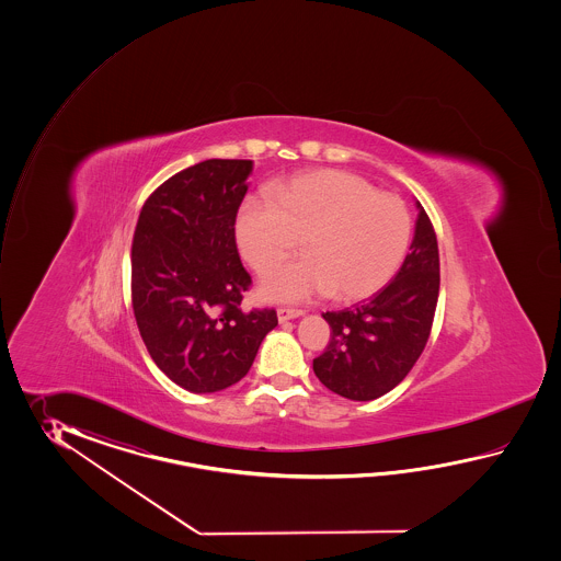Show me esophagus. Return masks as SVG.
<instances>
[{"mask_svg":"<svg viewBox=\"0 0 561 561\" xmlns=\"http://www.w3.org/2000/svg\"><path fill=\"white\" fill-rule=\"evenodd\" d=\"M276 314H278V321L285 322L290 321V319H298V317H302V310L280 307V309L276 310Z\"/></svg>","mask_w":561,"mask_h":561,"instance_id":"obj_1","label":"esophagus"}]
</instances>
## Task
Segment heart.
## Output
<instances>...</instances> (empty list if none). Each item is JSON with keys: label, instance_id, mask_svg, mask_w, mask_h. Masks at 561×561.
<instances>
[{"label": "heart", "instance_id": "b5f03b06", "mask_svg": "<svg viewBox=\"0 0 561 561\" xmlns=\"http://www.w3.org/2000/svg\"><path fill=\"white\" fill-rule=\"evenodd\" d=\"M240 254L268 271L304 239L308 254L266 273L261 290L273 300L370 297L405 256L411 218L393 194L377 192L345 170H317L249 196L237 215Z\"/></svg>", "mask_w": 561, "mask_h": 561}]
</instances>
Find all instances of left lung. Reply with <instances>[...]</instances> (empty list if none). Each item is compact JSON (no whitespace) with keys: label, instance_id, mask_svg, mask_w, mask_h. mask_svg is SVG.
Masks as SVG:
<instances>
[{"label":"left lung","instance_id":"obj_1","mask_svg":"<svg viewBox=\"0 0 561 561\" xmlns=\"http://www.w3.org/2000/svg\"><path fill=\"white\" fill-rule=\"evenodd\" d=\"M415 237L389 285L353 309L322 312L331 341L312 360L319 381L351 401L389 393L421 357L439 297V249L417 203Z\"/></svg>","mask_w":561,"mask_h":561}]
</instances>
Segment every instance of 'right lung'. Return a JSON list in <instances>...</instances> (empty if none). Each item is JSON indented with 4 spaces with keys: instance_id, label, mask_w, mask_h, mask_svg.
<instances>
[{
    "instance_id": "right-lung-1",
    "label": "right lung",
    "mask_w": 561,
    "mask_h": 561,
    "mask_svg": "<svg viewBox=\"0 0 561 561\" xmlns=\"http://www.w3.org/2000/svg\"><path fill=\"white\" fill-rule=\"evenodd\" d=\"M252 160H204L160 184L131 240V307L158 369L191 393L239 382L278 319L240 307L251 275L234 222Z\"/></svg>"
}]
</instances>
